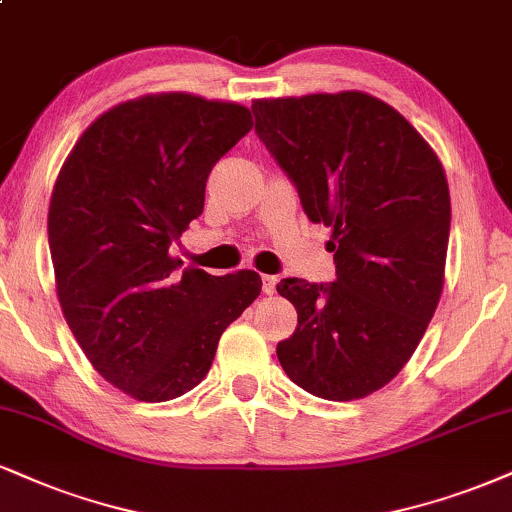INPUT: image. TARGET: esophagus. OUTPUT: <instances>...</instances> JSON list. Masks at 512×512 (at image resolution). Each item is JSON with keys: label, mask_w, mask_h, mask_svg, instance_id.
<instances>
[{"label": "esophagus", "mask_w": 512, "mask_h": 512, "mask_svg": "<svg viewBox=\"0 0 512 512\" xmlns=\"http://www.w3.org/2000/svg\"><path fill=\"white\" fill-rule=\"evenodd\" d=\"M277 287V277L275 275H263V292L273 294Z\"/></svg>", "instance_id": "34e87169"}]
</instances>
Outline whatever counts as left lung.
Segmentation results:
<instances>
[{
  "instance_id": "left-lung-1",
  "label": "left lung",
  "mask_w": 512,
  "mask_h": 512,
  "mask_svg": "<svg viewBox=\"0 0 512 512\" xmlns=\"http://www.w3.org/2000/svg\"><path fill=\"white\" fill-rule=\"evenodd\" d=\"M256 135L332 227L337 280L277 285L299 325L277 344L287 377L327 401L363 399L399 375L444 289L451 197L434 149L372 94L256 99Z\"/></svg>"
}]
</instances>
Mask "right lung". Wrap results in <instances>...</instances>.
I'll list each match as a JSON object with an SVG mask.
<instances>
[{"label": "right lung", "mask_w": 512, "mask_h": 512, "mask_svg": "<svg viewBox=\"0 0 512 512\" xmlns=\"http://www.w3.org/2000/svg\"><path fill=\"white\" fill-rule=\"evenodd\" d=\"M251 128L242 104L144 94L102 113L59 170L47 230L63 318L92 368L132 399L197 387L220 334L261 294L254 270H180L168 251L204 211L211 168Z\"/></svg>", "instance_id": "add662e5"}]
</instances>
